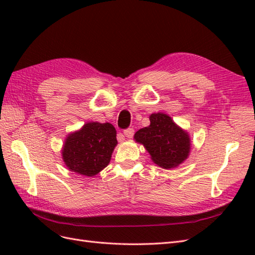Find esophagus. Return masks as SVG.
Segmentation results:
<instances>
[{
	"label": "esophagus",
	"mask_w": 255,
	"mask_h": 255,
	"mask_svg": "<svg viewBox=\"0 0 255 255\" xmlns=\"http://www.w3.org/2000/svg\"><path fill=\"white\" fill-rule=\"evenodd\" d=\"M123 134H125V136L128 137V138H132L133 135H134V128H127V129H125V132H123Z\"/></svg>",
	"instance_id": "obj_1"
}]
</instances>
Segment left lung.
Masks as SVG:
<instances>
[{
    "label": "left lung",
    "mask_w": 255,
    "mask_h": 255,
    "mask_svg": "<svg viewBox=\"0 0 255 255\" xmlns=\"http://www.w3.org/2000/svg\"><path fill=\"white\" fill-rule=\"evenodd\" d=\"M134 139L143 144L153 163L164 169L181 165L189 155L190 138L164 113L152 114L150 126L138 129Z\"/></svg>",
    "instance_id": "1"
}]
</instances>
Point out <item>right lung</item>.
Here are the masks:
<instances>
[{
	"label": "right lung",
	"mask_w": 255,
	"mask_h": 255,
	"mask_svg": "<svg viewBox=\"0 0 255 255\" xmlns=\"http://www.w3.org/2000/svg\"><path fill=\"white\" fill-rule=\"evenodd\" d=\"M117 132L111 123L88 122L69 134L61 150L63 160L70 171L94 176L110 164L118 141Z\"/></svg>",
	"instance_id": "1"
}]
</instances>
